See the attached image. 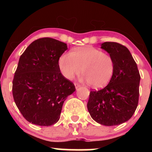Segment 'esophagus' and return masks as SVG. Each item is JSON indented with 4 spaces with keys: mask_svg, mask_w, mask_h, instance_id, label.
Returning <instances> with one entry per match:
<instances>
[{
    "mask_svg": "<svg viewBox=\"0 0 152 152\" xmlns=\"http://www.w3.org/2000/svg\"><path fill=\"white\" fill-rule=\"evenodd\" d=\"M74 85H75V86H76V89H77V88H78L80 86H81V85H80L79 83H74Z\"/></svg>",
    "mask_w": 152,
    "mask_h": 152,
    "instance_id": "esophagus-1",
    "label": "esophagus"
}]
</instances>
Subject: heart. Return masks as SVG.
Returning <instances> with one entry per match:
<instances>
[{"label":"heart","instance_id":"obj_1","mask_svg":"<svg viewBox=\"0 0 152 152\" xmlns=\"http://www.w3.org/2000/svg\"><path fill=\"white\" fill-rule=\"evenodd\" d=\"M58 66L63 76L69 80L82 70L83 79L95 88L106 86L112 78L116 68L111 56L91 46L63 53L59 58Z\"/></svg>","mask_w":152,"mask_h":152}]
</instances>
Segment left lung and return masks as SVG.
<instances>
[{"mask_svg":"<svg viewBox=\"0 0 152 152\" xmlns=\"http://www.w3.org/2000/svg\"><path fill=\"white\" fill-rule=\"evenodd\" d=\"M102 48L114 58L116 68L107 86L91 91L87 108L97 123L116 126L130 119L137 109L141 76L126 46L116 42H104Z\"/></svg>","mask_w":152,"mask_h":152,"instance_id":"8db88e82","label":"left lung"}]
</instances>
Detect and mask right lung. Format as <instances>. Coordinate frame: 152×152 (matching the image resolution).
<instances>
[{
  "mask_svg": "<svg viewBox=\"0 0 152 152\" xmlns=\"http://www.w3.org/2000/svg\"><path fill=\"white\" fill-rule=\"evenodd\" d=\"M67 48L58 40L41 38L19 58L12 92L15 105L31 124L48 126L56 123L64 101L76 90L59 69V58Z\"/></svg>",
  "mask_w": 152,
  "mask_h": 152,
  "instance_id": "1",
  "label": "right lung"
}]
</instances>
